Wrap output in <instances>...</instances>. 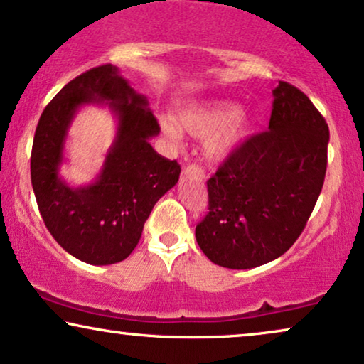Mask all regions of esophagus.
<instances>
[{
    "instance_id": "esophagus-1",
    "label": "esophagus",
    "mask_w": 364,
    "mask_h": 364,
    "mask_svg": "<svg viewBox=\"0 0 364 364\" xmlns=\"http://www.w3.org/2000/svg\"><path fill=\"white\" fill-rule=\"evenodd\" d=\"M183 176H188V177H193L197 178V181H202L204 178V171H202L200 167H197V165H187L186 168H183Z\"/></svg>"
}]
</instances>
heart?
<instances>
[{"label": "heart", "mask_w": 364, "mask_h": 364, "mask_svg": "<svg viewBox=\"0 0 364 364\" xmlns=\"http://www.w3.org/2000/svg\"><path fill=\"white\" fill-rule=\"evenodd\" d=\"M165 134L172 139L187 135L203 139L202 154L209 164H220L229 159L252 129V117L247 108L235 107L229 100H212L188 103L178 112L177 125L172 120H164Z\"/></svg>", "instance_id": "heart-1"}]
</instances>
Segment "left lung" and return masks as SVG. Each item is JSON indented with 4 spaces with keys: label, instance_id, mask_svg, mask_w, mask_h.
<instances>
[{
    "label": "left lung",
    "instance_id": "obj_1",
    "mask_svg": "<svg viewBox=\"0 0 364 364\" xmlns=\"http://www.w3.org/2000/svg\"><path fill=\"white\" fill-rule=\"evenodd\" d=\"M269 129L244 141L207 181L209 214L196 228L217 266L252 269L282 256L303 232L324 183L329 129L301 90H272Z\"/></svg>",
    "mask_w": 364,
    "mask_h": 364
}]
</instances>
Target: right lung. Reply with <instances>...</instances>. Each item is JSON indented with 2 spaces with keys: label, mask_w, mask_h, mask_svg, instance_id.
Returning <instances> with one entry per match:
<instances>
[{
  "label": "right lung",
  "mask_w": 364,
  "mask_h": 364,
  "mask_svg": "<svg viewBox=\"0 0 364 364\" xmlns=\"http://www.w3.org/2000/svg\"><path fill=\"white\" fill-rule=\"evenodd\" d=\"M87 105L107 106L117 132L96 181L73 188L59 171L69 127ZM159 134L147 97L113 65L82 73L46 105L33 140L31 186L46 229L68 254L92 266L130 256L154 205L181 176V165L150 145Z\"/></svg>",
  "instance_id": "add662e5"
}]
</instances>
